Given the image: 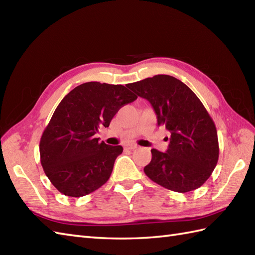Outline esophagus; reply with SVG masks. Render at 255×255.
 Returning <instances> with one entry per match:
<instances>
[{
  "label": "esophagus",
  "instance_id": "esophagus-1",
  "mask_svg": "<svg viewBox=\"0 0 255 255\" xmlns=\"http://www.w3.org/2000/svg\"><path fill=\"white\" fill-rule=\"evenodd\" d=\"M126 148L129 149V150H134V149L138 148V145H136V144H127Z\"/></svg>",
  "mask_w": 255,
  "mask_h": 255
}]
</instances>
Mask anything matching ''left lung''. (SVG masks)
Wrapping results in <instances>:
<instances>
[{"label":"left lung","instance_id":"left-lung-1","mask_svg":"<svg viewBox=\"0 0 255 255\" xmlns=\"http://www.w3.org/2000/svg\"><path fill=\"white\" fill-rule=\"evenodd\" d=\"M150 102L159 126L170 131L166 152L152 149L144 166L150 180L171 191L191 192L208 180L217 165V129L196 94L174 77L158 74L127 85Z\"/></svg>","mask_w":255,"mask_h":255}]
</instances>
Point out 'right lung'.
<instances>
[{
  "label": "right lung",
  "instance_id": "right-lung-1",
  "mask_svg": "<svg viewBox=\"0 0 255 255\" xmlns=\"http://www.w3.org/2000/svg\"><path fill=\"white\" fill-rule=\"evenodd\" d=\"M137 97L124 85L100 82L81 84L63 97L39 143L42 169L59 192L81 197L108 181L123 147L100 142L95 134Z\"/></svg>",
  "mask_w": 255,
  "mask_h": 255
}]
</instances>
